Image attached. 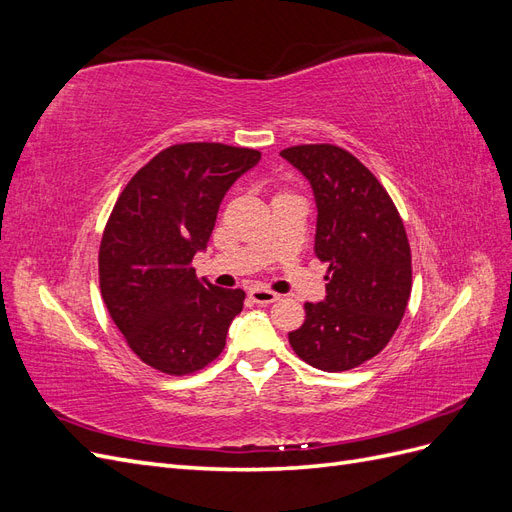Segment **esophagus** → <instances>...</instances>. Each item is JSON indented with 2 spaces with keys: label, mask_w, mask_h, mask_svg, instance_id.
Instances as JSON below:
<instances>
[{
  "label": "esophagus",
  "mask_w": 512,
  "mask_h": 512,
  "mask_svg": "<svg viewBox=\"0 0 512 512\" xmlns=\"http://www.w3.org/2000/svg\"><path fill=\"white\" fill-rule=\"evenodd\" d=\"M250 299L258 305H269V303H275L277 299H280V294L273 292V290H265V288H252Z\"/></svg>",
  "instance_id": "esophagus-1"
}]
</instances>
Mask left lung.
I'll list each match as a JSON object with an SVG mask.
<instances>
[{"label":"left lung","instance_id":"obj_1","mask_svg":"<svg viewBox=\"0 0 512 512\" xmlns=\"http://www.w3.org/2000/svg\"><path fill=\"white\" fill-rule=\"evenodd\" d=\"M280 156L314 190L316 256L329 269L327 297L305 303V322L288 333L299 359L322 371L363 365L391 342L412 290L404 222L371 170L335 145H297Z\"/></svg>","mask_w":512,"mask_h":512}]
</instances>
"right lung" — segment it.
I'll use <instances>...</instances> for the list:
<instances>
[{
	"label": "right lung",
	"mask_w": 512,
	"mask_h": 512,
	"mask_svg": "<svg viewBox=\"0 0 512 512\" xmlns=\"http://www.w3.org/2000/svg\"><path fill=\"white\" fill-rule=\"evenodd\" d=\"M260 151L181 143L160 151L128 181L106 222L98 271L104 305L130 350L168 376L207 367L226 346L245 292L200 282L224 194Z\"/></svg>",
	"instance_id": "add662e5"
}]
</instances>
